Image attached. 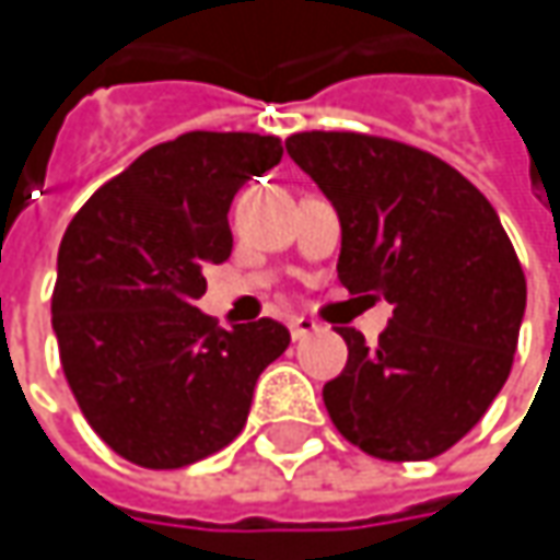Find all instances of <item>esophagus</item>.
<instances>
[{
    "mask_svg": "<svg viewBox=\"0 0 560 560\" xmlns=\"http://www.w3.org/2000/svg\"><path fill=\"white\" fill-rule=\"evenodd\" d=\"M317 330V324H314L312 317H292L290 320V336L299 342V339H305V336H312Z\"/></svg>",
    "mask_w": 560,
    "mask_h": 560,
    "instance_id": "obj_1",
    "label": "esophagus"
}]
</instances>
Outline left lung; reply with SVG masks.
I'll list each match as a JSON object with an SVG mask.
<instances>
[{
  "instance_id": "left-lung-1",
  "label": "left lung",
  "mask_w": 560,
  "mask_h": 560,
  "mask_svg": "<svg viewBox=\"0 0 560 560\" xmlns=\"http://www.w3.org/2000/svg\"><path fill=\"white\" fill-rule=\"evenodd\" d=\"M287 152L339 214V283L393 305L376 346L339 330L349 361L324 386L330 420L383 462L436 458L511 374L527 280L505 226L477 186L415 145L312 130Z\"/></svg>"
}]
</instances>
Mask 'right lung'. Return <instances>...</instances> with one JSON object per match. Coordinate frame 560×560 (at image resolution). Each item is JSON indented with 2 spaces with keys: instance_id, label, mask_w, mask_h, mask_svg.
Wrapping results in <instances>:
<instances>
[{
  "instance_id": "1",
  "label": "right lung",
  "mask_w": 560,
  "mask_h": 560,
  "mask_svg": "<svg viewBox=\"0 0 560 560\" xmlns=\"http://www.w3.org/2000/svg\"><path fill=\"white\" fill-rule=\"evenodd\" d=\"M280 159L277 137L192 130L142 152L65 230L58 355L83 418L120 458L174 470L221 452L287 352L290 330L270 317L224 330L196 308L205 268L233 248V196Z\"/></svg>"
}]
</instances>
